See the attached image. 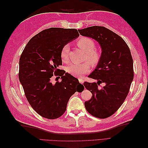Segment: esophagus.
<instances>
[{"label": "esophagus", "mask_w": 148, "mask_h": 148, "mask_svg": "<svg viewBox=\"0 0 148 148\" xmlns=\"http://www.w3.org/2000/svg\"><path fill=\"white\" fill-rule=\"evenodd\" d=\"M78 80H79V82L80 83H84V79L82 78H78Z\"/></svg>", "instance_id": "esophagus-1"}]
</instances>
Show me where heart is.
<instances>
[{"instance_id": "1", "label": "heart", "mask_w": 148, "mask_h": 148, "mask_svg": "<svg viewBox=\"0 0 148 148\" xmlns=\"http://www.w3.org/2000/svg\"><path fill=\"white\" fill-rule=\"evenodd\" d=\"M77 45L86 52V59L93 66L98 65L101 60L102 53L95 48L96 44L92 39L87 37H82L78 40ZM69 51V44H65L61 49L60 56L63 62H68ZM90 66V64L88 62H85L82 64H71L67 66L66 71L71 75L80 77L88 72Z\"/></svg>"}]
</instances>
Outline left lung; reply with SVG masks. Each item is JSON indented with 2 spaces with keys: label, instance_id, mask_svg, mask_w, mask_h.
Here are the masks:
<instances>
[{
  "label": "left lung",
  "instance_id": "8db88e82",
  "mask_svg": "<svg viewBox=\"0 0 148 148\" xmlns=\"http://www.w3.org/2000/svg\"><path fill=\"white\" fill-rule=\"evenodd\" d=\"M79 34L95 39L102 49V58L95 71L89 76L97 83L84 82L92 97L84 102L85 108L92 116L109 117L122 105L133 79V62L130 50L120 36L104 26H93L78 29ZM105 87L100 88V84Z\"/></svg>",
  "mask_w": 148,
  "mask_h": 148
}]
</instances>
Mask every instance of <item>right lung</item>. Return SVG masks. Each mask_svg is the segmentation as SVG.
Returning a JSON list of instances; mask_svg holds the SVG:
<instances>
[{"label":"right lung","mask_w":148,"mask_h":148,"mask_svg":"<svg viewBox=\"0 0 148 148\" xmlns=\"http://www.w3.org/2000/svg\"><path fill=\"white\" fill-rule=\"evenodd\" d=\"M79 36L76 29L48 28L31 38L21 53L20 82L30 106L44 118L60 117L70 97L84 88L78 79L58 69L62 65L61 49ZM53 75L60 76L62 81L53 85L50 81Z\"/></svg>","instance_id":"add662e5"}]
</instances>
